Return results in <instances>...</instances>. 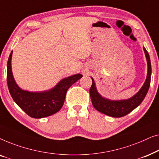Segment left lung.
<instances>
[{"instance_id": "left-lung-1", "label": "left lung", "mask_w": 159, "mask_h": 159, "mask_svg": "<svg viewBox=\"0 0 159 159\" xmlns=\"http://www.w3.org/2000/svg\"><path fill=\"white\" fill-rule=\"evenodd\" d=\"M143 50H144L148 64L147 77L140 90L130 98L119 100V101H112V100L102 97L98 92L94 80L91 77L93 83L90 89V98L93 106L97 111L107 116L118 118V117H121L128 114L142 103L148 91L151 77V59H150L149 54L145 47H143Z\"/></svg>"}]
</instances>
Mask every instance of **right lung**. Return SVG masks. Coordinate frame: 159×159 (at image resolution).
I'll return each instance as SVG.
<instances>
[{
	"instance_id": "1",
	"label": "right lung",
	"mask_w": 159,
	"mask_h": 159,
	"mask_svg": "<svg viewBox=\"0 0 159 159\" xmlns=\"http://www.w3.org/2000/svg\"><path fill=\"white\" fill-rule=\"evenodd\" d=\"M11 52L7 63V84L12 98L17 105L32 118L40 119L58 112L64 105L68 89L82 77L80 74L70 76L61 80L51 90L43 92H30L17 85L13 77Z\"/></svg>"
}]
</instances>
